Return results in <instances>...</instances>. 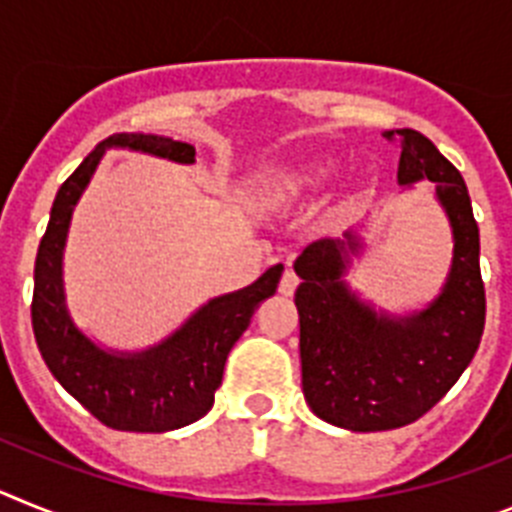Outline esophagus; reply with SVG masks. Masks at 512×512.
Instances as JSON below:
<instances>
[{"label":"esophagus","instance_id":"34e87169","mask_svg":"<svg viewBox=\"0 0 512 512\" xmlns=\"http://www.w3.org/2000/svg\"><path fill=\"white\" fill-rule=\"evenodd\" d=\"M296 286H299V278H296V273L288 268L286 273H283L281 283H278V291H281L283 296H293V293H296Z\"/></svg>","mask_w":512,"mask_h":512}]
</instances>
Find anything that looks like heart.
<instances>
[{
  "instance_id": "obj_1",
  "label": "heart",
  "mask_w": 512,
  "mask_h": 512,
  "mask_svg": "<svg viewBox=\"0 0 512 512\" xmlns=\"http://www.w3.org/2000/svg\"><path fill=\"white\" fill-rule=\"evenodd\" d=\"M332 172L327 157H301L288 164L257 172L247 185V201L257 208H281L301 201L322 185Z\"/></svg>"
}]
</instances>
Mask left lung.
Segmentation results:
<instances>
[{
	"mask_svg": "<svg viewBox=\"0 0 512 512\" xmlns=\"http://www.w3.org/2000/svg\"><path fill=\"white\" fill-rule=\"evenodd\" d=\"M399 141L397 182L430 180L446 213L453 257L438 296L422 309H376L345 275L366 250L361 231L311 242L293 270L299 309L301 386L324 422L353 433L410 425L438 404L471 363L484 332L479 226L461 172L412 128L386 131Z\"/></svg>",
	"mask_w": 512,
	"mask_h": 512,
	"instance_id": "1",
	"label": "left lung"
}]
</instances>
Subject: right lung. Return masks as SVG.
<instances>
[{
  "label": "right lung",
  "instance_id": "right-lung-1",
  "mask_svg": "<svg viewBox=\"0 0 512 512\" xmlns=\"http://www.w3.org/2000/svg\"><path fill=\"white\" fill-rule=\"evenodd\" d=\"M108 149H128L193 164L195 149L157 133H115L56 193L48 229L35 257L33 332L53 379L102 425L128 433H167L201 420L213 407L234 342L250 327L257 306L270 299L283 265L250 286L224 293L190 314L172 335L144 350H115L92 340L71 317L64 288V247L71 216Z\"/></svg>",
  "mask_w": 512,
  "mask_h": 512
}]
</instances>
